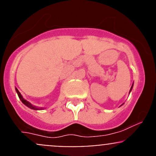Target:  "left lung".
<instances>
[{
	"label": "left lung",
	"mask_w": 156,
	"mask_h": 156,
	"mask_svg": "<svg viewBox=\"0 0 156 156\" xmlns=\"http://www.w3.org/2000/svg\"><path fill=\"white\" fill-rule=\"evenodd\" d=\"M132 87H133V85H132V87H131V88H130V90H132Z\"/></svg>",
	"instance_id": "left-lung-1"
}]
</instances>
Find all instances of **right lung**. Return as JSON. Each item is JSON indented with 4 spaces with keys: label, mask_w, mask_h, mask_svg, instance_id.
<instances>
[{
    "label": "right lung",
    "mask_w": 156,
    "mask_h": 156,
    "mask_svg": "<svg viewBox=\"0 0 156 156\" xmlns=\"http://www.w3.org/2000/svg\"><path fill=\"white\" fill-rule=\"evenodd\" d=\"M16 90L17 94H18V96H19V97H20V100H21V101L23 102V103H24V104L26 105V106H27L28 107H29L30 108H31V109H34V110H39V109H42V108H40L36 107V106H32V105H31V103H29V102H28L27 100H25V99H23V97H22L21 94H20V91H19L18 90H17V88H16Z\"/></svg>",
    "instance_id": "1"
}]
</instances>
